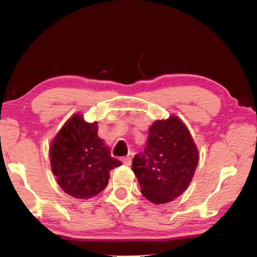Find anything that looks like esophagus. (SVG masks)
<instances>
[{
    "instance_id": "obj_1",
    "label": "esophagus",
    "mask_w": 257,
    "mask_h": 257,
    "mask_svg": "<svg viewBox=\"0 0 257 257\" xmlns=\"http://www.w3.org/2000/svg\"><path fill=\"white\" fill-rule=\"evenodd\" d=\"M121 161L123 162V165H125V166L132 165V158H130V157H123V158H121Z\"/></svg>"
}]
</instances>
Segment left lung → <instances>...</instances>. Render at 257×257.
<instances>
[{"label": "left lung", "instance_id": "8db88e82", "mask_svg": "<svg viewBox=\"0 0 257 257\" xmlns=\"http://www.w3.org/2000/svg\"><path fill=\"white\" fill-rule=\"evenodd\" d=\"M198 161V149L189 130L172 116L151 125L144 152L134 158L133 171L146 198L161 204L187 190Z\"/></svg>", "mask_w": 257, "mask_h": 257}]
</instances>
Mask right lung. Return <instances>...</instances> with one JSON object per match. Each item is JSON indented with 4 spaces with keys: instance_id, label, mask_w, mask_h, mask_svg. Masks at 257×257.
Instances as JSON below:
<instances>
[{
    "instance_id": "obj_1",
    "label": "right lung",
    "mask_w": 257,
    "mask_h": 257,
    "mask_svg": "<svg viewBox=\"0 0 257 257\" xmlns=\"http://www.w3.org/2000/svg\"><path fill=\"white\" fill-rule=\"evenodd\" d=\"M97 122L75 114L64 124L50 150L52 170L65 192L77 199L95 196L106 188L109 172L121 166L97 135Z\"/></svg>"
}]
</instances>
